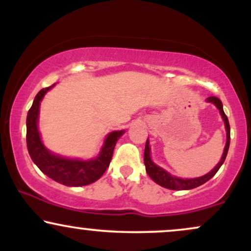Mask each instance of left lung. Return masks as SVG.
Masks as SVG:
<instances>
[{
    "label": "left lung",
    "mask_w": 251,
    "mask_h": 251,
    "mask_svg": "<svg viewBox=\"0 0 251 251\" xmlns=\"http://www.w3.org/2000/svg\"><path fill=\"white\" fill-rule=\"evenodd\" d=\"M206 101L214 103V105L220 109V113L222 118L224 120V125H226V148H224V152L222 154L221 162L215 166L209 174L201 176V177L198 178H191V179H183V178H178L172 176L171 174H169L168 171L159 168L158 165L152 162L151 159V150H150V144H149V138L146 140V145H145V151H144V163H145V168H146V172L150 177L153 179L155 183L159 184L160 186L163 188L170 189V190H191L197 188V186L201 185V184L206 183L209 179H211L212 177L216 175V172L220 170L222 166V164L224 163L226 160V157L227 154V150H229V145H230V125H229V120H227V117L226 116L223 111V103L218 98L216 97H209L206 99Z\"/></svg>",
    "instance_id": "left-lung-1"
}]
</instances>
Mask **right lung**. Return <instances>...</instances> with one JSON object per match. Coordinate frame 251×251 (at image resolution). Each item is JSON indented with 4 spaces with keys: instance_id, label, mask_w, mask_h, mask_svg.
<instances>
[{
    "instance_id": "right-lung-1",
    "label": "right lung",
    "mask_w": 251,
    "mask_h": 251,
    "mask_svg": "<svg viewBox=\"0 0 251 251\" xmlns=\"http://www.w3.org/2000/svg\"><path fill=\"white\" fill-rule=\"evenodd\" d=\"M55 85V83H54ZM54 85L47 88H42L36 94L33 105L27 116V148L29 155L36 166L45 175L51 178L57 183L67 186H83L94 183L105 174L106 169L109 166L112 155H113L114 146L120 137L124 134L123 131L111 132L106 137L101 151L99 155L94 159L80 160L68 159V158L60 157V155L51 153L50 150L45 148L40 137L39 128H37V120H39L40 102L45 97V94Z\"/></svg>"
}]
</instances>
